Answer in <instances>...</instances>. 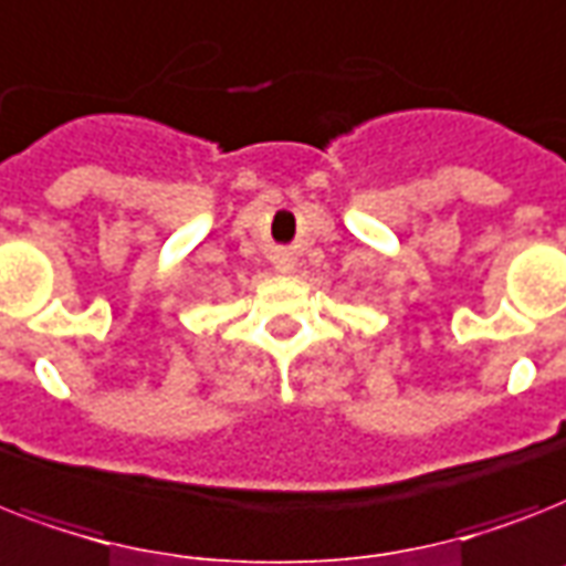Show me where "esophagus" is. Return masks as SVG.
Returning <instances> with one entry per match:
<instances>
[{"label":"esophagus","instance_id":"obj_1","mask_svg":"<svg viewBox=\"0 0 566 566\" xmlns=\"http://www.w3.org/2000/svg\"><path fill=\"white\" fill-rule=\"evenodd\" d=\"M291 261H287V258H282V261H275V270H279V273H291Z\"/></svg>","mask_w":566,"mask_h":566}]
</instances>
